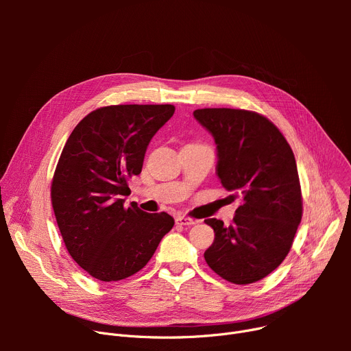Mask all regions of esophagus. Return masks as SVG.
Instances as JSON below:
<instances>
[{"label": "esophagus", "mask_w": 351, "mask_h": 351, "mask_svg": "<svg viewBox=\"0 0 351 351\" xmlns=\"http://www.w3.org/2000/svg\"><path fill=\"white\" fill-rule=\"evenodd\" d=\"M196 223V220L191 219V217H186V216H178L176 217V225H180V226H192Z\"/></svg>", "instance_id": "obj_1"}]
</instances>
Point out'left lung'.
Masks as SVG:
<instances>
[{
  "instance_id": "obj_1",
  "label": "left lung",
  "mask_w": 351,
  "mask_h": 351,
  "mask_svg": "<svg viewBox=\"0 0 351 351\" xmlns=\"http://www.w3.org/2000/svg\"><path fill=\"white\" fill-rule=\"evenodd\" d=\"M212 134L216 173L232 200L241 197L233 223L206 219L215 241L205 252L225 280L249 285L266 278L287 256L300 225L303 202L298 165L286 138L252 110L205 108L193 112Z\"/></svg>"
}]
</instances>
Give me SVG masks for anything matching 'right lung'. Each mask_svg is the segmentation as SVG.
<instances>
[{
    "instance_id": "obj_1",
    "label": "right lung",
    "mask_w": 351,
    "mask_h": 351,
    "mask_svg": "<svg viewBox=\"0 0 351 351\" xmlns=\"http://www.w3.org/2000/svg\"><path fill=\"white\" fill-rule=\"evenodd\" d=\"M173 105H110L92 110L69 135L55 169L51 200L66 250L86 273L118 282L151 261L175 220L146 213L128 179L142 171L146 147Z\"/></svg>"
}]
</instances>
